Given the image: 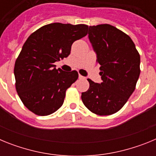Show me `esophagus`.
I'll use <instances>...</instances> for the list:
<instances>
[{
  "label": "esophagus",
  "mask_w": 156,
  "mask_h": 156,
  "mask_svg": "<svg viewBox=\"0 0 156 156\" xmlns=\"http://www.w3.org/2000/svg\"><path fill=\"white\" fill-rule=\"evenodd\" d=\"M79 78H80V79H85V77L83 76H81L80 74L79 75Z\"/></svg>",
  "instance_id": "obj_1"
}]
</instances>
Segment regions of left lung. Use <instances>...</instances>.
Here are the masks:
<instances>
[{"label":"left lung","mask_w":156,"mask_h":156,"mask_svg":"<svg viewBox=\"0 0 156 156\" xmlns=\"http://www.w3.org/2000/svg\"><path fill=\"white\" fill-rule=\"evenodd\" d=\"M88 37L97 54L102 82L87 79L89 89L81 95L93 113L108 115L120 110L134 91L140 76V55L131 38L113 26L89 27Z\"/></svg>","instance_id":"1"}]
</instances>
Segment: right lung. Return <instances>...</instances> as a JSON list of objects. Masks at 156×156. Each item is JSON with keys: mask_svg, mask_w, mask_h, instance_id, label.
I'll list each match as a JSON object with an SVG mask.
<instances>
[{"mask_svg": "<svg viewBox=\"0 0 156 156\" xmlns=\"http://www.w3.org/2000/svg\"><path fill=\"white\" fill-rule=\"evenodd\" d=\"M88 26L55 23L34 32L15 63L16 91L30 111L48 115L64 102L66 90L77 79L76 70L56 69L54 63L67 58L74 41L87 34Z\"/></svg>", "mask_w": 156, "mask_h": 156, "instance_id": "right-lung-1", "label": "right lung"}]
</instances>
